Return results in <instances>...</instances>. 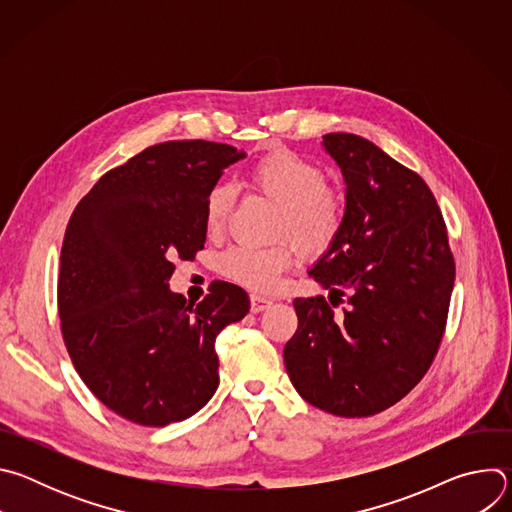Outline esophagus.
<instances>
[{
    "mask_svg": "<svg viewBox=\"0 0 512 512\" xmlns=\"http://www.w3.org/2000/svg\"><path fill=\"white\" fill-rule=\"evenodd\" d=\"M271 304H273L271 298H265V296H259V294L251 296V312H255V314L267 310Z\"/></svg>",
    "mask_w": 512,
    "mask_h": 512,
    "instance_id": "obj_1",
    "label": "esophagus"
}]
</instances>
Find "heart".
Wrapping results in <instances>:
<instances>
[{
  "instance_id": "obj_1",
  "label": "heart",
  "mask_w": 512,
  "mask_h": 512,
  "mask_svg": "<svg viewBox=\"0 0 512 512\" xmlns=\"http://www.w3.org/2000/svg\"><path fill=\"white\" fill-rule=\"evenodd\" d=\"M253 190L279 206L275 237H289L302 253L320 255L338 239L348 202L340 188L326 184V174L314 162L287 150L259 158L247 172ZM233 208L229 184H214L204 198V225L210 233L223 231ZM296 261L287 243L269 249L237 245L221 257V271L257 291L275 287L279 275Z\"/></svg>"
}]
</instances>
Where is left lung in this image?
<instances>
[{"label":"left lung","instance_id":"obj_1","mask_svg":"<svg viewBox=\"0 0 512 512\" xmlns=\"http://www.w3.org/2000/svg\"><path fill=\"white\" fill-rule=\"evenodd\" d=\"M324 150L346 182V221L310 269L330 296L294 300L298 330L283 360L310 405L369 417L401 401L431 367L456 263L442 210L419 174L360 135L328 133Z\"/></svg>","mask_w":512,"mask_h":512}]
</instances>
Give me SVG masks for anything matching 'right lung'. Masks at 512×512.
<instances>
[{"mask_svg": "<svg viewBox=\"0 0 512 512\" xmlns=\"http://www.w3.org/2000/svg\"><path fill=\"white\" fill-rule=\"evenodd\" d=\"M245 158L204 139L156 143L103 174L72 212L60 251L58 316L77 373L127 421L164 427L218 387L214 342L249 296L210 283L196 306L170 291L172 259L204 247V198Z\"/></svg>", "mask_w": 512, "mask_h": 512, "instance_id": "right-lung-1", "label": "right lung"}]
</instances>
